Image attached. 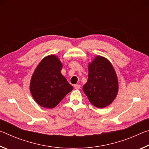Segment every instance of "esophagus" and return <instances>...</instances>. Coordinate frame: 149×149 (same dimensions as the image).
Listing matches in <instances>:
<instances>
[{
	"mask_svg": "<svg viewBox=\"0 0 149 149\" xmlns=\"http://www.w3.org/2000/svg\"><path fill=\"white\" fill-rule=\"evenodd\" d=\"M74 88L75 89H79L81 88V85H79V84H76L74 85Z\"/></svg>",
	"mask_w": 149,
	"mask_h": 149,
	"instance_id": "1",
	"label": "esophagus"
}]
</instances>
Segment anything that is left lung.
<instances>
[{"mask_svg": "<svg viewBox=\"0 0 149 149\" xmlns=\"http://www.w3.org/2000/svg\"><path fill=\"white\" fill-rule=\"evenodd\" d=\"M87 82L84 91L93 105L105 108L112 103L118 92V80L114 67L106 58L97 56L88 65Z\"/></svg>", "mask_w": 149, "mask_h": 149, "instance_id": "8db88e82", "label": "left lung"}]
</instances>
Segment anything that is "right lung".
I'll return each instance as SVG.
<instances>
[{
    "instance_id": "add662e5",
    "label": "right lung",
    "mask_w": 149,
    "mask_h": 149,
    "mask_svg": "<svg viewBox=\"0 0 149 149\" xmlns=\"http://www.w3.org/2000/svg\"><path fill=\"white\" fill-rule=\"evenodd\" d=\"M62 64L55 55L45 57L35 68L30 82V92L37 104L53 108L73 87L61 74Z\"/></svg>"
}]
</instances>
